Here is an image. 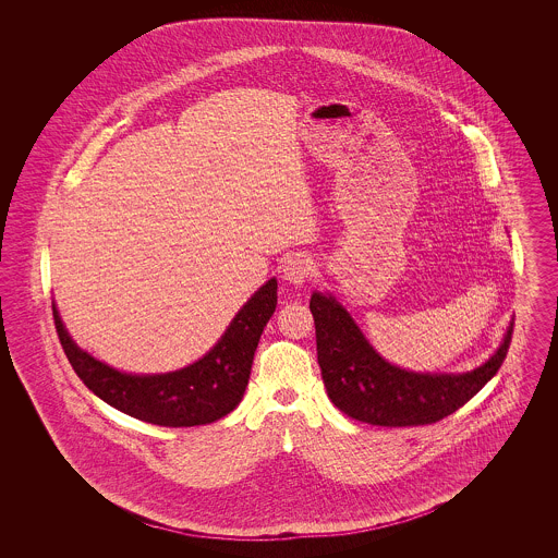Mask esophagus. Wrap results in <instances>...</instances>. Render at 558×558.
<instances>
[{"instance_id":"obj_1","label":"esophagus","mask_w":558,"mask_h":558,"mask_svg":"<svg viewBox=\"0 0 558 558\" xmlns=\"http://www.w3.org/2000/svg\"><path fill=\"white\" fill-rule=\"evenodd\" d=\"M312 271H314V259L307 253H294L282 266V278L289 284L301 287L307 282Z\"/></svg>"}]
</instances>
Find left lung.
<instances>
[{"label": "left lung", "mask_w": 558, "mask_h": 558, "mask_svg": "<svg viewBox=\"0 0 558 558\" xmlns=\"http://www.w3.org/2000/svg\"><path fill=\"white\" fill-rule=\"evenodd\" d=\"M310 310L328 398L347 416L376 426L430 425L450 416L500 371L512 337L510 324L500 347L475 371L412 372L389 364L330 292H314Z\"/></svg>", "instance_id": "8db88e82"}]
</instances>
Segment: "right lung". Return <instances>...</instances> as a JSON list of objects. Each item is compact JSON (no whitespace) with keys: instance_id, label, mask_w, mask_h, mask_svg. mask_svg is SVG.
I'll return each mask as SVG.
<instances>
[{"instance_id":"right-lung-1","label":"right lung","mask_w":558,"mask_h":558,"mask_svg":"<svg viewBox=\"0 0 558 558\" xmlns=\"http://www.w3.org/2000/svg\"><path fill=\"white\" fill-rule=\"evenodd\" d=\"M276 303L278 282L271 278L240 307L221 339L201 360L165 374H130L108 366L71 339L56 303L52 314L60 345L89 391L144 423L196 426L215 423L239 405Z\"/></svg>"}]
</instances>
